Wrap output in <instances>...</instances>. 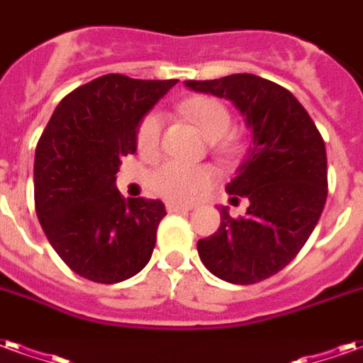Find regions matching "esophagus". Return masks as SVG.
I'll use <instances>...</instances> for the list:
<instances>
[{
    "label": "esophagus",
    "instance_id": "esophagus-1",
    "mask_svg": "<svg viewBox=\"0 0 363 363\" xmlns=\"http://www.w3.org/2000/svg\"><path fill=\"white\" fill-rule=\"evenodd\" d=\"M168 213H189L193 211V205H179V203H168L166 205Z\"/></svg>",
    "mask_w": 363,
    "mask_h": 363
}]
</instances>
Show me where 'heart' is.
<instances>
[{
  "mask_svg": "<svg viewBox=\"0 0 363 363\" xmlns=\"http://www.w3.org/2000/svg\"><path fill=\"white\" fill-rule=\"evenodd\" d=\"M184 113L199 127V131L207 141H218L228 135L232 127L230 112L218 100L213 98H191L182 106ZM160 143V120L150 113L139 125L137 131V147L143 155H155ZM213 182V172L205 166H189V164L168 162L160 164L150 174V187L158 195L170 201H193L207 189Z\"/></svg>",
  "mask_w": 363,
  "mask_h": 363,
  "instance_id": "obj_1",
  "label": "heart"
}]
</instances>
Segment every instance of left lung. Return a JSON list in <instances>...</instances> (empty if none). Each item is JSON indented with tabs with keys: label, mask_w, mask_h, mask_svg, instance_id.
I'll return each instance as SVG.
<instances>
[{
	"label": "left lung",
	"mask_w": 363,
	"mask_h": 363,
	"mask_svg": "<svg viewBox=\"0 0 363 363\" xmlns=\"http://www.w3.org/2000/svg\"><path fill=\"white\" fill-rule=\"evenodd\" d=\"M185 86L230 100L251 129L247 155L226 185L230 195L247 197V213L232 218L228 207H218V232L197 242L201 261L214 277L232 284L269 279L298 255L323 213V137L292 92L257 75L185 81Z\"/></svg>",
	"instance_id": "1"
}]
</instances>
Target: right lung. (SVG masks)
Listing matches in <instances>:
<instances>
[{
	"mask_svg": "<svg viewBox=\"0 0 363 363\" xmlns=\"http://www.w3.org/2000/svg\"><path fill=\"white\" fill-rule=\"evenodd\" d=\"M176 83L98 77L63 98L36 145L40 226L63 263L92 282L131 279L150 261L164 203L123 199L116 174L137 150L143 118Z\"/></svg>",
	"mask_w": 363,
	"mask_h": 363,
	"instance_id": "1",
	"label": "right lung"
}]
</instances>
